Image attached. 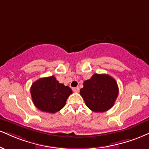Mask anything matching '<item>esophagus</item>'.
I'll return each mask as SVG.
<instances>
[{
    "mask_svg": "<svg viewBox=\"0 0 149 149\" xmlns=\"http://www.w3.org/2000/svg\"><path fill=\"white\" fill-rule=\"evenodd\" d=\"M79 90H80V89H79V87H74V88H73V91L74 92H79Z\"/></svg>",
    "mask_w": 149,
    "mask_h": 149,
    "instance_id": "1",
    "label": "esophagus"
}]
</instances>
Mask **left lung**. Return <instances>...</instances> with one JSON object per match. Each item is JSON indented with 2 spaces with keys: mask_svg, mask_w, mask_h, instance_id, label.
<instances>
[{
  "mask_svg": "<svg viewBox=\"0 0 149 149\" xmlns=\"http://www.w3.org/2000/svg\"><path fill=\"white\" fill-rule=\"evenodd\" d=\"M80 94L87 107L95 112H103L114 105L119 88L116 80L107 74L95 73L85 80Z\"/></svg>",
  "mask_w": 149,
  "mask_h": 149,
  "instance_id": "1",
  "label": "left lung"
}]
</instances>
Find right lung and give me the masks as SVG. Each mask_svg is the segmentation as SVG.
Returning a JSON list of instances; mask_svg holds the SVG:
<instances>
[{"mask_svg": "<svg viewBox=\"0 0 149 149\" xmlns=\"http://www.w3.org/2000/svg\"><path fill=\"white\" fill-rule=\"evenodd\" d=\"M32 100L37 108L42 112L55 113L63 108L72 90L60 83L54 76L39 78L30 88Z\"/></svg>", "mask_w": 149, "mask_h": 149, "instance_id": "obj_1", "label": "right lung"}]
</instances>
